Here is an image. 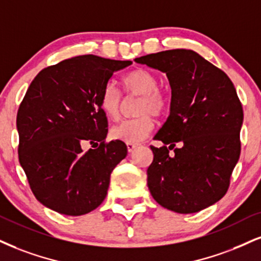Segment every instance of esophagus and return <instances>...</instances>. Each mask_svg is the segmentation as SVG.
<instances>
[{
  "label": "esophagus",
  "instance_id": "obj_1",
  "mask_svg": "<svg viewBox=\"0 0 261 261\" xmlns=\"http://www.w3.org/2000/svg\"><path fill=\"white\" fill-rule=\"evenodd\" d=\"M137 146L138 145L136 143H127V149H128V151H129V152H132V151L136 149Z\"/></svg>",
  "mask_w": 261,
  "mask_h": 261
}]
</instances>
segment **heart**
Masks as SVG:
<instances>
[{
	"mask_svg": "<svg viewBox=\"0 0 261 261\" xmlns=\"http://www.w3.org/2000/svg\"><path fill=\"white\" fill-rule=\"evenodd\" d=\"M125 94L139 96L136 114L130 120H124L111 128V138L124 143H139L152 132L155 127L153 116L165 115L169 108V99L165 91L160 88L159 77L146 69L132 70L122 77ZM100 108L106 117L111 121L120 118L123 109V96L114 83H108L100 93Z\"/></svg>",
	"mask_w": 261,
	"mask_h": 261,
	"instance_id": "obj_1",
	"label": "heart"
}]
</instances>
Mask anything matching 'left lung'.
Masks as SVG:
<instances>
[{
    "instance_id": "8db88e82",
    "label": "left lung",
    "mask_w": 261,
    "mask_h": 261,
    "mask_svg": "<svg viewBox=\"0 0 261 261\" xmlns=\"http://www.w3.org/2000/svg\"><path fill=\"white\" fill-rule=\"evenodd\" d=\"M136 62L166 72L172 88L170 114L155 136L165 145L150 146L151 195L176 213L202 211L226 194L240 159L243 110L233 83L190 49L147 54Z\"/></svg>"
}]
</instances>
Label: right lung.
<instances>
[{
  "label": "right lung",
  "mask_w": 261,
  "mask_h": 261,
  "mask_svg": "<svg viewBox=\"0 0 261 261\" xmlns=\"http://www.w3.org/2000/svg\"><path fill=\"white\" fill-rule=\"evenodd\" d=\"M130 64L92 54L70 58L41 70L28 88L17 115L19 162L47 208L77 217L105 199L127 146L105 141L108 118L99 98L114 72ZM86 142L97 147L85 153Z\"/></svg>",
  "instance_id": "obj_1"
}]
</instances>
